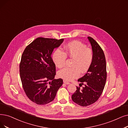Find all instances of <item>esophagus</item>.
<instances>
[{
	"instance_id": "esophagus-1",
	"label": "esophagus",
	"mask_w": 128,
	"mask_h": 128,
	"mask_svg": "<svg viewBox=\"0 0 128 128\" xmlns=\"http://www.w3.org/2000/svg\"><path fill=\"white\" fill-rule=\"evenodd\" d=\"M64 83L65 84H70V82H68L67 81H66L65 80H64Z\"/></svg>"
}]
</instances>
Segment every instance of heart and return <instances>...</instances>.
<instances>
[{"mask_svg": "<svg viewBox=\"0 0 128 128\" xmlns=\"http://www.w3.org/2000/svg\"><path fill=\"white\" fill-rule=\"evenodd\" d=\"M67 56L74 59L72 68H64L59 71L58 76L65 80L71 81L79 76L80 71L84 73L88 70L92 62L94 53L92 50L80 41H73L66 44L64 52L57 49L53 54L52 58L56 67H64Z\"/></svg>", "mask_w": 128, "mask_h": 128, "instance_id": "obj_1", "label": "heart"}]
</instances>
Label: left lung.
I'll list each match as a JSON object with an SVG mask.
<instances>
[{"label":"left lung","mask_w":128,"mask_h":128,"mask_svg":"<svg viewBox=\"0 0 128 128\" xmlns=\"http://www.w3.org/2000/svg\"><path fill=\"white\" fill-rule=\"evenodd\" d=\"M88 39L91 44L94 58L86 74L78 81L82 89L76 86L72 95V101L77 104L86 106L94 104L102 93L106 79V68L105 56L99 44L90 37Z\"/></svg>","instance_id":"obj_1"}]
</instances>
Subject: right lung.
<instances>
[{
  "mask_svg": "<svg viewBox=\"0 0 128 128\" xmlns=\"http://www.w3.org/2000/svg\"><path fill=\"white\" fill-rule=\"evenodd\" d=\"M64 40L39 37L28 45L22 53L19 66L22 87L28 98L37 104H46L53 101L63 84L62 79H54L56 65L52 54Z\"/></svg>",
  "mask_w": 128,
  "mask_h": 128,
  "instance_id": "1",
  "label": "right lung"
}]
</instances>
